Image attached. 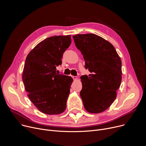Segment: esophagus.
Returning <instances> with one entry per match:
<instances>
[{
	"instance_id": "esophagus-1",
	"label": "esophagus",
	"mask_w": 146,
	"mask_h": 146,
	"mask_svg": "<svg viewBox=\"0 0 146 146\" xmlns=\"http://www.w3.org/2000/svg\"><path fill=\"white\" fill-rule=\"evenodd\" d=\"M72 78L74 80H76L77 79V77L76 76H72Z\"/></svg>"
}]
</instances>
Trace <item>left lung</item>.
<instances>
[{"label":"left lung","instance_id":"1","mask_svg":"<svg viewBox=\"0 0 146 146\" xmlns=\"http://www.w3.org/2000/svg\"><path fill=\"white\" fill-rule=\"evenodd\" d=\"M75 45L83 55L86 69L92 73L80 78V96L86 111L100 113L107 110L117 97L121 82V60L114 47L92 33L73 36Z\"/></svg>","mask_w":146,"mask_h":146}]
</instances>
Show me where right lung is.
Instances as JSON below:
<instances>
[{"mask_svg": "<svg viewBox=\"0 0 146 146\" xmlns=\"http://www.w3.org/2000/svg\"><path fill=\"white\" fill-rule=\"evenodd\" d=\"M71 35L55 36L37 44L28 54L23 81L28 96L41 112L49 115L63 113L73 81L70 76L58 74L56 66L71 44Z\"/></svg>", "mask_w": 146, "mask_h": 146, "instance_id": "1", "label": "right lung"}]
</instances>
